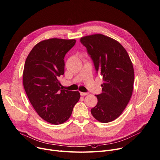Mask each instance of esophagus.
<instances>
[{
    "mask_svg": "<svg viewBox=\"0 0 160 160\" xmlns=\"http://www.w3.org/2000/svg\"><path fill=\"white\" fill-rule=\"evenodd\" d=\"M80 94H81V96H85V95H88V93H84V92H81V93H80Z\"/></svg>",
    "mask_w": 160,
    "mask_h": 160,
    "instance_id": "esophagus-1",
    "label": "esophagus"
}]
</instances>
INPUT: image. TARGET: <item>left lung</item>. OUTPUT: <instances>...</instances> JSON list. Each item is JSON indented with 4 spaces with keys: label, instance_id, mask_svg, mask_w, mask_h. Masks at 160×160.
I'll list each match as a JSON object with an SVG mask.
<instances>
[{
    "label": "left lung",
    "instance_id": "obj_1",
    "mask_svg": "<svg viewBox=\"0 0 160 160\" xmlns=\"http://www.w3.org/2000/svg\"><path fill=\"white\" fill-rule=\"evenodd\" d=\"M80 41L103 81L102 93L95 95L98 102L91 109L92 114L101 122L112 121L122 114L132 95L134 70L132 61L119 42L104 35H88Z\"/></svg>",
    "mask_w": 160,
    "mask_h": 160
}]
</instances>
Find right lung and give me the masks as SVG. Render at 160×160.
I'll use <instances>...</instances> for the list:
<instances>
[{
    "mask_svg": "<svg viewBox=\"0 0 160 160\" xmlns=\"http://www.w3.org/2000/svg\"><path fill=\"white\" fill-rule=\"evenodd\" d=\"M76 42L57 38L41 41L25 63L23 83L28 100L38 115L51 124L65 122L80 98L79 92L62 90L58 80L64 74V57Z\"/></svg>",
    "mask_w": 160,
    "mask_h": 160,
    "instance_id": "obj_1",
    "label": "right lung"
}]
</instances>
